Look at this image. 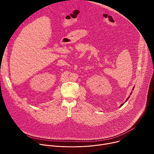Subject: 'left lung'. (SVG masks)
Wrapping results in <instances>:
<instances>
[{
    "label": "left lung",
    "mask_w": 154,
    "mask_h": 154,
    "mask_svg": "<svg viewBox=\"0 0 154 154\" xmlns=\"http://www.w3.org/2000/svg\"><path fill=\"white\" fill-rule=\"evenodd\" d=\"M134 88H135V86H134V88H133V89H132V90H134ZM131 93H132V92H131V93H130V95H131ZM130 96H128V97H127V99H126V100H125V102H127V100H128V99H129V97H130ZM124 103H122V104H121V105H120V107H121V106H122V105H124Z\"/></svg>",
    "instance_id": "left-lung-1"
}]
</instances>
